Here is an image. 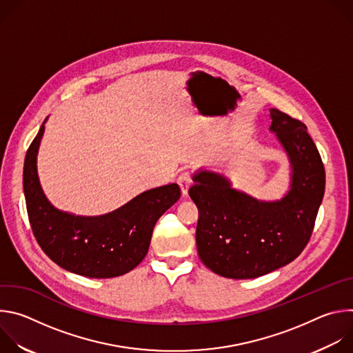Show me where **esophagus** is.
<instances>
[{"mask_svg": "<svg viewBox=\"0 0 353 353\" xmlns=\"http://www.w3.org/2000/svg\"><path fill=\"white\" fill-rule=\"evenodd\" d=\"M177 183H179V185H180V188H181V194H183V195H187V194H188V188H190L191 184H192V179H191L190 172H183V173H180V176L177 177Z\"/></svg>", "mask_w": 353, "mask_h": 353, "instance_id": "34e87169", "label": "esophagus"}]
</instances>
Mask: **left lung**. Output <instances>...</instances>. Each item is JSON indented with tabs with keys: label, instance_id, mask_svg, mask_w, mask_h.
Segmentation results:
<instances>
[{
	"label": "left lung",
	"instance_id": "1",
	"mask_svg": "<svg viewBox=\"0 0 353 353\" xmlns=\"http://www.w3.org/2000/svg\"><path fill=\"white\" fill-rule=\"evenodd\" d=\"M276 134L292 165L289 192L279 201H259L230 187L214 172L194 174L188 194L199 216L198 256L212 272L232 279L270 274L300 256L307 245L325 190V170L307 127L271 109Z\"/></svg>",
	"mask_w": 353,
	"mask_h": 353
}]
</instances>
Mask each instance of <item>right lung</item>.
I'll return each mask as SVG.
<instances>
[{"label":"right lung","instance_id":"obj_1","mask_svg":"<svg viewBox=\"0 0 353 353\" xmlns=\"http://www.w3.org/2000/svg\"><path fill=\"white\" fill-rule=\"evenodd\" d=\"M44 125L30 143L23 166V191L33 234L61 268L88 278H114L134 270L146 256L158 219L180 198L176 183L148 190L102 216H75L46 198L36 166Z\"/></svg>","mask_w":353,"mask_h":353}]
</instances>
